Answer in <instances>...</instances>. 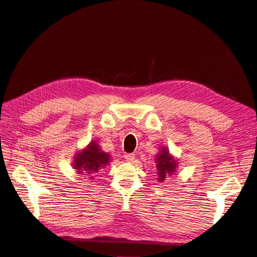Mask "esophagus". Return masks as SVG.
Listing matches in <instances>:
<instances>
[{
	"instance_id": "1",
	"label": "esophagus",
	"mask_w": 257,
	"mask_h": 257,
	"mask_svg": "<svg viewBox=\"0 0 257 257\" xmlns=\"http://www.w3.org/2000/svg\"><path fill=\"white\" fill-rule=\"evenodd\" d=\"M124 159H125V161H127V162H133L135 159V154H133V153L124 154Z\"/></svg>"
}]
</instances>
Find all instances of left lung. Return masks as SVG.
Returning a JSON list of instances; mask_svg holds the SVG:
<instances>
[{
  "instance_id": "left-lung-1",
  "label": "left lung",
  "mask_w": 257,
  "mask_h": 257,
  "mask_svg": "<svg viewBox=\"0 0 257 257\" xmlns=\"http://www.w3.org/2000/svg\"><path fill=\"white\" fill-rule=\"evenodd\" d=\"M157 169L159 174V180L164 181L166 176L173 174L176 170L177 163L170 157L166 148H163L162 151L157 155Z\"/></svg>"
}]
</instances>
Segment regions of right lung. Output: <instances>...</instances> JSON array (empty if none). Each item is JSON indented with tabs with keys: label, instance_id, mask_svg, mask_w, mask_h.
<instances>
[{
	"label": "right lung",
	"instance_id": "right-lung-1",
	"mask_svg": "<svg viewBox=\"0 0 257 257\" xmlns=\"http://www.w3.org/2000/svg\"><path fill=\"white\" fill-rule=\"evenodd\" d=\"M108 163L109 154L103 152L99 149V146L93 142L87 147V149L77 155L74 167H76L78 174H88V176H91L105 167Z\"/></svg>",
	"mask_w": 257,
	"mask_h": 257
}]
</instances>
